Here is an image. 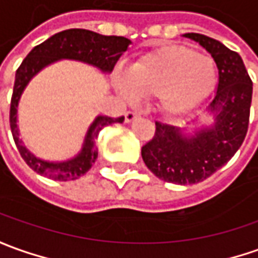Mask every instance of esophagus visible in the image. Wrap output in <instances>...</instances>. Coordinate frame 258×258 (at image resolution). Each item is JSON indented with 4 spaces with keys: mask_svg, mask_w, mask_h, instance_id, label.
<instances>
[{
    "mask_svg": "<svg viewBox=\"0 0 258 258\" xmlns=\"http://www.w3.org/2000/svg\"><path fill=\"white\" fill-rule=\"evenodd\" d=\"M136 118H138V113H136V111H127L125 113V122L134 121Z\"/></svg>",
    "mask_w": 258,
    "mask_h": 258,
    "instance_id": "34e87169",
    "label": "esophagus"
}]
</instances>
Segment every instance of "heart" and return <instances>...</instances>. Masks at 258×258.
<instances>
[{"label": "heart", "mask_w": 258, "mask_h": 258, "mask_svg": "<svg viewBox=\"0 0 258 258\" xmlns=\"http://www.w3.org/2000/svg\"><path fill=\"white\" fill-rule=\"evenodd\" d=\"M217 82L216 63L212 57L182 46H166L143 56L130 68L128 75L115 78L124 99L137 94L158 96L159 106L169 115L190 111L213 92Z\"/></svg>", "instance_id": "obj_1"}]
</instances>
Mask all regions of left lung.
<instances>
[{
    "label": "left lung",
    "instance_id": "8db88e82",
    "mask_svg": "<svg viewBox=\"0 0 258 258\" xmlns=\"http://www.w3.org/2000/svg\"><path fill=\"white\" fill-rule=\"evenodd\" d=\"M183 36L198 42L216 62L217 90L206 107L215 122L190 137L178 127L155 122V134L141 148V155L159 179L192 185L209 178L241 147L248 128L253 83L237 52L206 35L192 32Z\"/></svg>",
    "mask_w": 258,
    "mask_h": 258
}]
</instances>
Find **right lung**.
Here are the masks:
<instances>
[{"mask_svg": "<svg viewBox=\"0 0 258 258\" xmlns=\"http://www.w3.org/2000/svg\"><path fill=\"white\" fill-rule=\"evenodd\" d=\"M130 43L131 41L124 36H106L87 29H66L62 32L55 33L49 39L42 42L41 45L35 46L22 60L15 73V83H14L11 108H10V125L21 157L35 172L55 180H75L80 178L92 168L94 161L97 159L99 152L96 148V138L99 137L101 128L114 122H122L124 117H118V118H111L107 115L96 117L86 133L82 151L75 158L62 162H49L36 158L22 144L17 125L19 99L28 83L31 82V79L36 73H39L43 68L60 59L79 60L92 64L101 70L103 73H111L120 56L128 49Z\"/></svg>", "mask_w": 258, "mask_h": 258, "instance_id": "obj_1", "label": "right lung"}]
</instances>
